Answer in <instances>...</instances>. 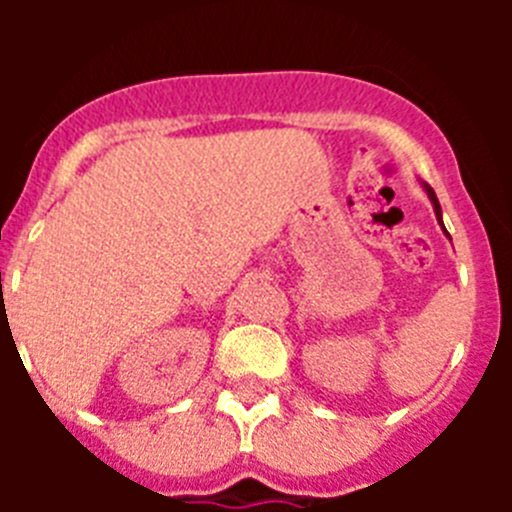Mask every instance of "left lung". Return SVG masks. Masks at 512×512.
Masks as SVG:
<instances>
[{"label": "left lung", "instance_id": "left-lung-1", "mask_svg": "<svg viewBox=\"0 0 512 512\" xmlns=\"http://www.w3.org/2000/svg\"><path fill=\"white\" fill-rule=\"evenodd\" d=\"M425 192H428V197H431V202H433V210H436L438 223H441V205H438V197H436V192H433V189L428 187V184H425ZM441 228H443V223H441ZM443 233H446V228H443ZM446 235H449V233H446Z\"/></svg>", "mask_w": 512, "mask_h": 512}]
</instances>
